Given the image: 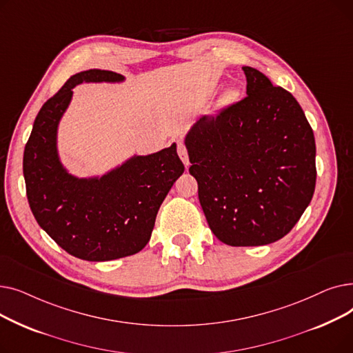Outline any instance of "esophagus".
<instances>
[{
  "instance_id": "esophagus-1",
  "label": "esophagus",
  "mask_w": 353,
  "mask_h": 353,
  "mask_svg": "<svg viewBox=\"0 0 353 353\" xmlns=\"http://www.w3.org/2000/svg\"><path fill=\"white\" fill-rule=\"evenodd\" d=\"M177 153H179V156H180V159H181V161L184 163V165L186 167H189V154H188V148H186V144H184L183 141H179L177 143Z\"/></svg>"
}]
</instances>
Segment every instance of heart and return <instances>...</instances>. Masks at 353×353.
I'll return each instance as SVG.
<instances>
[{"label": "heart", "mask_w": 353, "mask_h": 353, "mask_svg": "<svg viewBox=\"0 0 353 353\" xmlns=\"http://www.w3.org/2000/svg\"><path fill=\"white\" fill-rule=\"evenodd\" d=\"M237 97V90H230L228 92V100H234Z\"/></svg>", "instance_id": "obj_1"}]
</instances>
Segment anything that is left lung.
<instances>
[{"instance_id":"1","label":"left lung","mask_w":353,"mask_h":353,"mask_svg":"<svg viewBox=\"0 0 353 353\" xmlns=\"http://www.w3.org/2000/svg\"><path fill=\"white\" fill-rule=\"evenodd\" d=\"M246 97L201 117L184 143L210 230L229 246H262L288 234L309 206L316 145L302 107L256 68Z\"/></svg>"}]
</instances>
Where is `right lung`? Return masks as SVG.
Returning a JSON list of instances; mask_svg holds the SVG:
<instances>
[{
    "label": "right lung",
    "mask_w": 353,
    "mask_h": 353,
    "mask_svg": "<svg viewBox=\"0 0 353 353\" xmlns=\"http://www.w3.org/2000/svg\"><path fill=\"white\" fill-rule=\"evenodd\" d=\"M121 74H74L44 103L26 144L23 172L31 212L43 230L71 256L105 262L139 253L150 240L157 212L184 165L176 143L133 156L100 177L67 172L57 150L59 124L81 83H121Z\"/></svg>",
    "instance_id": "1"
}]
</instances>
